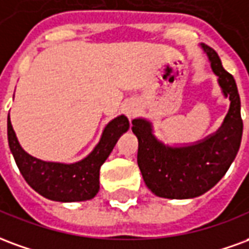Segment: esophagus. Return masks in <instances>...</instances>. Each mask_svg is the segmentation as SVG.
Returning <instances> with one entry per match:
<instances>
[{
    "label": "esophagus",
    "mask_w": 249,
    "mask_h": 249,
    "mask_svg": "<svg viewBox=\"0 0 249 249\" xmlns=\"http://www.w3.org/2000/svg\"><path fill=\"white\" fill-rule=\"evenodd\" d=\"M137 106L135 105H132V103H130V105H127L126 108H124V112H126V115L128 118H134L135 117V114H137Z\"/></svg>",
    "instance_id": "esophagus-1"
}]
</instances>
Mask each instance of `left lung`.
I'll use <instances>...</instances> for the list:
<instances>
[{
  "instance_id": "1",
  "label": "left lung",
  "mask_w": 249,
  "mask_h": 249,
  "mask_svg": "<svg viewBox=\"0 0 249 249\" xmlns=\"http://www.w3.org/2000/svg\"><path fill=\"white\" fill-rule=\"evenodd\" d=\"M217 77L221 92L230 99V110L216 131L191 144L171 146L154 135L144 118L132 119L138 138V166L148 190L166 199H192L211 190L235 160L243 135L240 97L231 74L221 66L217 53L200 43Z\"/></svg>"
}]
</instances>
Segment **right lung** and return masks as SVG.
Here are the masks:
<instances>
[{
  "instance_id": "add662e5",
  "label": "right lung",
  "mask_w": 249,
  "mask_h": 249,
  "mask_svg": "<svg viewBox=\"0 0 249 249\" xmlns=\"http://www.w3.org/2000/svg\"><path fill=\"white\" fill-rule=\"evenodd\" d=\"M124 115L114 118L103 128L102 137L86 158L75 163L46 162L23 150L8 115V141L19 172L33 190L49 200L71 203L90 200L99 191V170L118 139L128 130Z\"/></svg>"
}]
</instances>
